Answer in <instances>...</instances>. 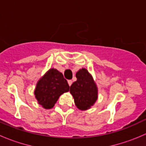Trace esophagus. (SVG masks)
<instances>
[{
  "instance_id": "esophagus-1",
  "label": "esophagus",
  "mask_w": 146,
  "mask_h": 146,
  "mask_svg": "<svg viewBox=\"0 0 146 146\" xmlns=\"http://www.w3.org/2000/svg\"><path fill=\"white\" fill-rule=\"evenodd\" d=\"M68 83L69 86H70V85H72V83H73V81H72L71 80H68Z\"/></svg>"
}]
</instances>
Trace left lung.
Returning a JSON list of instances; mask_svg holds the SVG:
<instances>
[{
  "label": "left lung",
  "mask_w": 146,
  "mask_h": 146,
  "mask_svg": "<svg viewBox=\"0 0 146 146\" xmlns=\"http://www.w3.org/2000/svg\"><path fill=\"white\" fill-rule=\"evenodd\" d=\"M77 80L70 88V92L78 109L82 111L89 110L98 98V88L92 76L85 68L76 74Z\"/></svg>",
  "instance_id": "8db88e82"
}]
</instances>
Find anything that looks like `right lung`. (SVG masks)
Returning <instances> with one entry per match:
<instances>
[{"label":"right lung","instance_id":"right-lung-1","mask_svg":"<svg viewBox=\"0 0 146 146\" xmlns=\"http://www.w3.org/2000/svg\"><path fill=\"white\" fill-rule=\"evenodd\" d=\"M69 88L62 73L52 68L38 80L34 93L38 104L44 109L50 110L62 94L68 92Z\"/></svg>","mask_w":146,"mask_h":146}]
</instances>
